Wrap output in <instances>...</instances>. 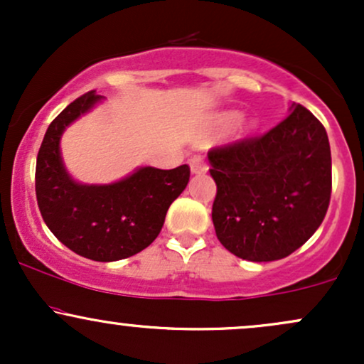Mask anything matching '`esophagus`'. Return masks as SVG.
<instances>
[{
	"label": "esophagus",
	"instance_id": "obj_1",
	"mask_svg": "<svg viewBox=\"0 0 364 364\" xmlns=\"http://www.w3.org/2000/svg\"><path fill=\"white\" fill-rule=\"evenodd\" d=\"M188 164H190V169H191V173H193V174H203V173H207V169H208L207 162L203 161V159L200 156L190 157Z\"/></svg>",
	"mask_w": 364,
	"mask_h": 364
}]
</instances>
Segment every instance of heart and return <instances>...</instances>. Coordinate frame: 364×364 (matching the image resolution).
<instances>
[{
	"label": "heart",
	"mask_w": 364,
	"mask_h": 364,
	"mask_svg": "<svg viewBox=\"0 0 364 364\" xmlns=\"http://www.w3.org/2000/svg\"><path fill=\"white\" fill-rule=\"evenodd\" d=\"M224 121L225 123H231V121H235V116H225Z\"/></svg>",
	"instance_id": "1"
}]
</instances>
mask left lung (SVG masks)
Here are the masks:
<instances>
[{
  "mask_svg": "<svg viewBox=\"0 0 364 364\" xmlns=\"http://www.w3.org/2000/svg\"><path fill=\"white\" fill-rule=\"evenodd\" d=\"M217 185V240L236 257L274 262L320 228L332 191V157L323 124L301 104L262 136L208 152Z\"/></svg>",
  "mask_w": 364,
  "mask_h": 364,
  "instance_id": "left-lung-1",
  "label": "left lung"
}]
</instances>
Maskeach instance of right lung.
Segmentation results:
<instances>
[{
	"instance_id": "add662e5",
	"label": "right lung",
	"mask_w": 364,
	"mask_h": 364,
	"mask_svg": "<svg viewBox=\"0 0 364 364\" xmlns=\"http://www.w3.org/2000/svg\"><path fill=\"white\" fill-rule=\"evenodd\" d=\"M101 99L87 92L49 124L37 154L36 195L46 225L63 245L90 260L116 262L141 252L159 236L169 205L190 181V168L145 166L111 185L75 181L63 164L61 135Z\"/></svg>"
}]
</instances>
